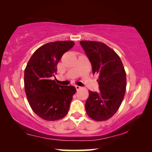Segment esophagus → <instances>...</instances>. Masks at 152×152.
<instances>
[{"label": "esophagus", "mask_w": 152, "mask_h": 152, "mask_svg": "<svg viewBox=\"0 0 152 152\" xmlns=\"http://www.w3.org/2000/svg\"><path fill=\"white\" fill-rule=\"evenodd\" d=\"M75 88H76L77 91H79L80 89H81V87L79 86H75Z\"/></svg>", "instance_id": "1"}]
</instances>
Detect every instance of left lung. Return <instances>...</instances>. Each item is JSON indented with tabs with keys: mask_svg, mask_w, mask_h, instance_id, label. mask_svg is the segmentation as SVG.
I'll use <instances>...</instances> for the list:
<instances>
[{
	"mask_svg": "<svg viewBox=\"0 0 152 152\" xmlns=\"http://www.w3.org/2000/svg\"><path fill=\"white\" fill-rule=\"evenodd\" d=\"M80 44L90 60L93 74H98L99 91H88L85 104L87 115L96 121L111 118L121 105L126 91V77L118 54L99 41H81Z\"/></svg>",
	"mask_w": 152,
	"mask_h": 152,
	"instance_id": "obj_1",
	"label": "left lung"
}]
</instances>
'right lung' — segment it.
Here are the masks:
<instances>
[{
  "label": "right lung",
  "instance_id": "obj_1",
  "mask_svg": "<svg viewBox=\"0 0 152 152\" xmlns=\"http://www.w3.org/2000/svg\"><path fill=\"white\" fill-rule=\"evenodd\" d=\"M75 43L61 41L48 43L33 53L24 71V88L29 104L39 117L55 121L68 113L76 89L60 86L52 80L62 56Z\"/></svg>",
  "mask_w": 152,
  "mask_h": 152
}]
</instances>
